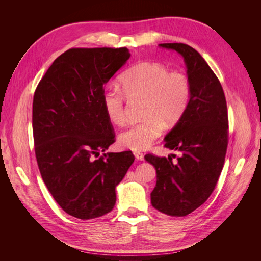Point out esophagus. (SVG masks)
<instances>
[{
    "instance_id": "34e87169",
    "label": "esophagus",
    "mask_w": 261,
    "mask_h": 261,
    "mask_svg": "<svg viewBox=\"0 0 261 261\" xmlns=\"http://www.w3.org/2000/svg\"><path fill=\"white\" fill-rule=\"evenodd\" d=\"M134 155H135V158L137 160H144V154L139 152V151H135L134 152Z\"/></svg>"
}]
</instances>
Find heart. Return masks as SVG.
I'll use <instances>...</instances> for the list:
<instances>
[{"label": "heart", "instance_id": "1", "mask_svg": "<svg viewBox=\"0 0 261 261\" xmlns=\"http://www.w3.org/2000/svg\"><path fill=\"white\" fill-rule=\"evenodd\" d=\"M126 97L144 98L145 120L130 126L118 135V144L132 150H145L160 137L163 123L176 124L184 115L191 97V86L185 74L170 72L155 62H141L128 68L121 77ZM124 94L114 87L102 93V106L113 124L125 122Z\"/></svg>", "mask_w": 261, "mask_h": 261}]
</instances>
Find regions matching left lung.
Masks as SVG:
<instances>
[{
	"label": "left lung",
	"instance_id": "1",
	"mask_svg": "<svg viewBox=\"0 0 261 261\" xmlns=\"http://www.w3.org/2000/svg\"><path fill=\"white\" fill-rule=\"evenodd\" d=\"M184 59L191 97L184 115L164 137V147L181 155L146 154L156 172L152 206L173 217H185L206 201L223 169L227 148L226 100L218 77L201 55L184 43H161Z\"/></svg>",
	"mask_w": 261,
	"mask_h": 261
}]
</instances>
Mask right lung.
<instances>
[{"label":"right lung","mask_w":261,"mask_h":261,"mask_svg":"<svg viewBox=\"0 0 261 261\" xmlns=\"http://www.w3.org/2000/svg\"><path fill=\"white\" fill-rule=\"evenodd\" d=\"M130 57L126 48L69 49L39 83L33 103L35 152L42 179L60 207L82 220L105 216L135 156L105 152L114 143L102 93ZM104 152L100 158L99 151Z\"/></svg>","instance_id":"add662e5"}]
</instances>
